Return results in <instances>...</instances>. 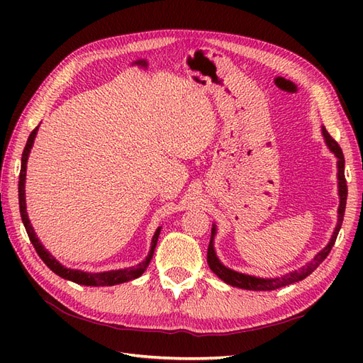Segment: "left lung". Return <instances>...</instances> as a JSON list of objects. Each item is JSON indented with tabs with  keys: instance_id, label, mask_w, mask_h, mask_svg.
I'll use <instances>...</instances> for the list:
<instances>
[{
	"instance_id": "1",
	"label": "left lung",
	"mask_w": 363,
	"mask_h": 363,
	"mask_svg": "<svg viewBox=\"0 0 363 363\" xmlns=\"http://www.w3.org/2000/svg\"><path fill=\"white\" fill-rule=\"evenodd\" d=\"M323 130V135L325 139V144L330 150L333 155L337 157V191H339V208H337V224L335 227V232L332 235L330 242H328L318 255L313 257L312 262L307 263L306 267L300 268V269H295L286 276H281V277H276V279H260V277H255V276H248V274H240L236 272L233 269H230L227 267H224L219 259L216 257V252L213 248V238L216 235V227L213 224L212 228V238H211V244H208L207 248V263H208V268H211L216 276L224 280L230 286H236L240 289H248V291H274V289H279L283 286H288V284H292L295 281H300L303 279H306L309 274H312L318 267H320V263L328 256V252L333 248L335 242H336V238L337 233L340 230V225H342L344 221V213H345V204H347V180H345V174H344V167H345V159L342 155V150L337 145V142L328 135V131L325 130V127L321 128Z\"/></svg>"
}]
</instances>
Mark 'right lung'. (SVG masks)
<instances>
[{"mask_svg":"<svg viewBox=\"0 0 363 363\" xmlns=\"http://www.w3.org/2000/svg\"><path fill=\"white\" fill-rule=\"evenodd\" d=\"M38 128L39 125L31 131L28 140L26 144L24 152H23V159H21V172H19V212H21V218H23V223L24 227L27 230V235L31 240L33 247H35L36 252L39 255V257L43 260V263L52 271L56 272L57 276H60L62 279H67L71 280L74 283H79V284H84V286H113V284H119V283H124V281H130L133 279H138L139 276L144 274V271L147 269L148 263L155 255V248L157 245V239L160 235V228L159 227L156 230L155 236H152L151 240V250L148 252V256L145 257V260H142L139 265L136 267H131V268H124V269H115V271H106V272H84L80 269H69L67 267H63L60 262H57L51 256V252H48L43 245L39 242V239L35 233V230H33L31 224H30V219L27 215V207H26V171H27V160H28V155H30V150L33 147V142H35L36 133H38Z\"/></svg>","mask_w":363,"mask_h":363,"instance_id":"obj_1","label":"right lung"}]
</instances>
